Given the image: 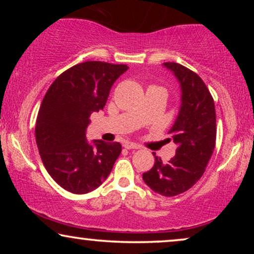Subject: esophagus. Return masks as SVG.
Wrapping results in <instances>:
<instances>
[{
  "label": "esophagus",
  "mask_w": 254,
  "mask_h": 254,
  "mask_svg": "<svg viewBox=\"0 0 254 254\" xmlns=\"http://www.w3.org/2000/svg\"><path fill=\"white\" fill-rule=\"evenodd\" d=\"M124 147L126 149H140V145L134 143V142H125Z\"/></svg>",
  "instance_id": "34e87169"
}]
</instances>
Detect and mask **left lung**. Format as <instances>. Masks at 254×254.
Masks as SVG:
<instances>
[{
	"instance_id": "1",
	"label": "left lung",
	"mask_w": 254,
	"mask_h": 254,
	"mask_svg": "<svg viewBox=\"0 0 254 254\" xmlns=\"http://www.w3.org/2000/svg\"><path fill=\"white\" fill-rule=\"evenodd\" d=\"M163 64L175 74L182 90L179 113L168 138L177 144L176 155L168 163L155 156L154 166L142 178L154 192L175 196L190 190L206 171L216 142V113L199 75L176 62Z\"/></svg>"
}]
</instances>
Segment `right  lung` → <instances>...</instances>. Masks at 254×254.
<instances>
[{
	"mask_svg": "<svg viewBox=\"0 0 254 254\" xmlns=\"http://www.w3.org/2000/svg\"><path fill=\"white\" fill-rule=\"evenodd\" d=\"M126 64L86 61L52 83L38 112L36 141L50 176L68 192L85 194L106 180L119 157V142L86 140L90 116L103 110Z\"/></svg>",
	"mask_w": 254,
	"mask_h": 254,
	"instance_id": "add662e5",
	"label": "right lung"
}]
</instances>
